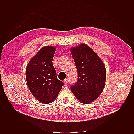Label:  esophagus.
<instances>
[{"label":"esophagus","instance_id":"esophagus-1","mask_svg":"<svg viewBox=\"0 0 134 134\" xmlns=\"http://www.w3.org/2000/svg\"><path fill=\"white\" fill-rule=\"evenodd\" d=\"M67 82H68V79H64V80L63 81V82H64V85H67Z\"/></svg>","mask_w":134,"mask_h":134}]
</instances>
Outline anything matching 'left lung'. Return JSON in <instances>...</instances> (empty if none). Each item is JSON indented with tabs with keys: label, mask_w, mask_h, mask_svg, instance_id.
Returning a JSON list of instances; mask_svg holds the SVG:
<instances>
[{
	"label": "left lung",
	"mask_w": 134,
	"mask_h": 134,
	"mask_svg": "<svg viewBox=\"0 0 134 134\" xmlns=\"http://www.w3.org/2000/svg\"><path fill=\"white\" fill-rule=\"evenodd\" d=\"M71 54L78 71V81L71 90L81 103L89 104L101 94L105 86L106 70L97 55L87 45L72 48Z\"/></svg>",
	"instance_id": "left-lung-1"
}]
</instances>
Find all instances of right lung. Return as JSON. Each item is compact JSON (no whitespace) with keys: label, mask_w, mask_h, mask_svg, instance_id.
Here are the masks:
<instances>
[{"label":"right lung","mask_w":134,"mask_h":134,"mask_svg":"<svg viewBox=\"0 0 134 134\" xmlns=\"http://www.w3.org/2000/svg\"><path fill=\"white\" fill-rule=\"evenodd\" d=\"M55 48L43 47L30 60L26 70L28 87L33 96L44 104L55 99L63 85L57 79L52 60Z\"/></svg>","instance_id":"1"}]
</instances>
